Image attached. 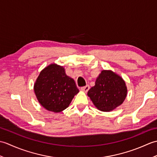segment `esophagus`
I'll list each match as a JSON object with an SVG mask.
<instances>
[{
	"instance_id": "1",
	"label": "esophagus",
	"mask_w": 157,
	"mask_h": 157,
	"mask_svg": "<svg viewBox=\"0 0 157 157\" xmlns=\"http://www.w3.org/2000/svg\"><path fill=\"white\" fill-rule=\"evenodd\" d=\"M89 89H90V86L88 85H87V86H84V87L81 88V90L84 92H87L89 90Z\"/></svg>"
}]
</instances>
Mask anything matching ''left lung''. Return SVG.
I'll return each instance as SVG.
<instances>
[{"mask_svg":"<svg viewBox=\"0 0 157 157\" xmlns=\"http://www.w3.org/2000/svg\"><path fill=\"white\" fill-rule=\"evenodd\" d=\"M128 94L126 84L121 76L111 70H102L89 90L88 96L96 109L110 112L122 105Z\"/></svg>","mask_w":157,"mask_h":157,"instance_id":"left-lung-1","label":"left lung"}]
</instances>
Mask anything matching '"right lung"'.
Segmentation results:
<instances>
[{
  "label": "right lung",
  "mask_w": 157,
  "mask_h": 157,
  "mask_svg": "<svg viewBox=\"0 0 157 157\" xmlns=\"http://www.w3.org/2000/svg\"><path fill=\"white\" fill-rule=\"evenodd\" d=\"M34 90L40 104L54 113L67 108L79 92L74 79L66 75L63 66L56 63L42 70L35 82Z\"/></svg>",
  "instance_id": "1"
}]
</instances>
